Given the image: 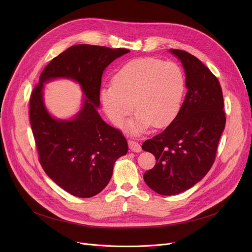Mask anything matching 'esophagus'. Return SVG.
Returning <instances> with one entry per match:
<instances>
[{"label": "esophagus", "instance_id": "esophagus-1", "mask_svg": "<svg viewBox=\"0 0 252 252\" xmlns=\"http://www.w3.org/2000/svg\"><path fill=\"white\" fill-rule=\"evenodd\" d=\"M128 146H129V149L133 151V152H141L142 151V147L141 145L136 142V141H128Z\"/></svg>", "mask_w": 252, "mask_h": 252}]
</instances>
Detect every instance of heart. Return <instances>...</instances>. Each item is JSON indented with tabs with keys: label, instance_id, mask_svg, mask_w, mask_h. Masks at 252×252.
<instances>
[{
	"label": "heart",
	"instance_id": "1",
	"mask_svg": "<svg viewBox=\"0 0 252 252\" xmlns=\"http://www.w3.org/2000/svg\"><path fill=\"white\" fill-rule=\"evenodd\" d=\"M185 79L179 66L155 58H138L125 64L113 77L112 85L101 90L104 112L116 126L137 109L127 129L144 133L151 125L160 127L173 121L184 94Z\"/></svg>",
	"mask_w": 252,
	"mask_h": 252
}]
</instances>
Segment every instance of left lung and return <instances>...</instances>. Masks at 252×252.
Listing matches in <instances>:
<instances>
[{"instance_id":"1","label":"left lung","mask_w":252,"mask_h":252,"mask_svg":"<svg viewBox=\"0 0 252 252\" xmlns=\"http://www.w3.org/2000/svg\"><path fill=\"white\" fill-rule=\"evenodd\" d=\"M186 74L187 94L170 125L142 149L156 164L144 174L148 187L160 195H176L201 181L214 164L226 125L223 98L218 78L190 53L170 49Z\"/></svg>"}]
</instances>
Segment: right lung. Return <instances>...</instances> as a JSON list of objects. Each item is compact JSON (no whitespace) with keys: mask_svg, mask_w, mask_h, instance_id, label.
<instances>
[{"mask_svg":"<svg viewBox=\"0 0 252 252\" xmlns=\"http://www.w3.org/2000/svg\"><path fill=\"white\" fill-rule=\"evenodd\" d=\"M129 50L79 44L53 59L39 76L30 101V119L39 162L59 187L73 196L89 198L109 183L115 161L127 153L122 131L106 124L98 113L102 74ZM76 81L85 96L70 120L52 117L43 102V85L53 79Z\"/></svg>","mask_w":252,"mask_h":252,"instance_id":"1","label":"right lung"}]
</instances>
